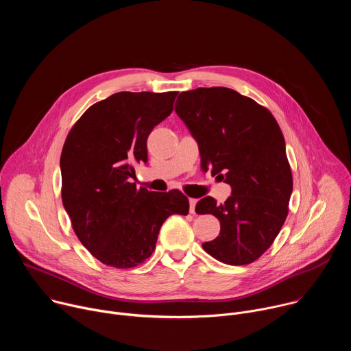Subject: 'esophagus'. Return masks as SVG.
<instances>
[{
    "instance_id": "1",
    "label": "esophagus",
    "mask_w": 351,
    "mask_h": 351,
    "mask_svg": "<svg viewBox=\"0 0 351 351\" xmlns=\"http://www.w3.org/2000/svg\"><path fill=\"white\" fill-rule=\"evenodd\" d=\"M190 203V214H195V204H197V199L195 198H190L189 199Z\"/></svg>"
}]
</instances>
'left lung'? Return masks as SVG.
I'll list each match as a JSON object with an SVG mask.
<instances>
[{"label": "left lung", "instance_id": "8db88e82", "mask_svg": "<svg viewBox=\"0 0 351 351\" xmlns=\"http://www.w3.org/2000/svg\"><path fill=\"white\" fill-rule=\"evenodd\" d=\"M175 111L195 138L203 171L225 179L232 195L223 204L204 197L197 214H213L219 236L203 243L215 260L245 265L258 260L280 232L293 190L282 130L274 115L228 87L183 91Z\"/></svg>", "mask_w": 351, "mask_h": 351}]
</instances>
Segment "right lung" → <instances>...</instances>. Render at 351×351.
Returning <instances> with one entry per match:
<instances>
[{
    "instance_id": "add662e5",
    "label": "right lung",
    "mask_w": 351,
    "mask_h": 351,
    "mask_svg": "<svg viewBox=\"0 0 351 351\" xmlns=\"http://www.w3.org/2000/svg\"><path fill=\"white\" fill-rule=\"evenodd\" d=\"M178 91H121L91 106L71 129L61 154L62 204L93 257L133 268L153 254L169 215L189 214L179 190H137L134 164L147 162V137L171 115Z\"/></svg>"
}]
</instances>
